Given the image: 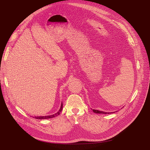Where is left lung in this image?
Wrapping results in <instances>:
<instances>
[{"mask_svg":"<svg viewBox=\"0 0 150 150\" xmlns=\"http://www.w3.org/2000/svg\"><path fill=\"white\" fill-rule=\"evenodd\" d=\"M93 112H94V113H101V114H107V113H107V112H103V111H99V110H94V109H93Z\"/></svg>","mask_w":150,"mask_h":150,"instance_id":"8db88e82","label":"left lung"}]
</instances>
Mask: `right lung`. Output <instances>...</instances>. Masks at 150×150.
<instances>
[{
  "mask_svg": "<svg viewBox=\"0 0 150 150\" xmlns=\"http://www.w3.org/2000/svg\"><path fill=\"white\" fill-rule=\"evenodd\" d=\"M62 109H63V104L62 103L60 110H59V112L57 113H55L54 115H50V116H37V117H35V119H46L53 118V117H54L55 116H57L59 115V114L60 113L61 111L62 110Z\"/></svg>",
  "mask_w": 150,
  "mask_h": 150,
  "instance_id": "obj_1",
  "label": "right lung"
}]
</instances>
